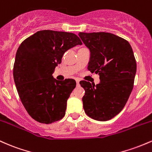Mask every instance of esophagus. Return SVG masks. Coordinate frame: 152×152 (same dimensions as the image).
I'll use <instances>...</instances> for the list:
<instances>
[{
	"label": "esophagus",
	"instance_id": "esophagus-1",
	"mask_svg": "<svg viewBox=\"0 0 152 152\" xmlns=\"http://www.w3.org/2000/svg\"><path fill=\"white\" fill-rule=\"evenodd\" d=\"M76 83H77V86H78V85H80V80L78 79L76 80Z\"/></svg>",
	"mask_w": 152,
	"mask_h": 152
}]
</instances>
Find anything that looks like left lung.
I'll return each instance as SVG.
<instances>
[{"label":"left lung","mask_w":152,"mask_h":152,"mask_svg":"<svg viewBox=\"0 0 152 152\" xmlns=\"http://www.w3.org/2000/svg\"><path fill=\"white\" fill-rule=\"evenodd\" d=\"M79 37L90 52L88 69L100 76V83L80 82L84 88L85 113L93 119L106 121L125 106L134 88L136 62L130 44L106 32L84 33Z\"/></svg>","instance_id":"8db88e82"}]
</instances>
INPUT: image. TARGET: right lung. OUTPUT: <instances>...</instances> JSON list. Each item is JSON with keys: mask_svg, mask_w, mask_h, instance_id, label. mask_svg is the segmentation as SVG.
Instances as JSON below:
<instances>
[{"mask_svg": "<svg viewBox=\"0 0 152 152\" xmlns=\"http://www.w3.org/2000/svg\"><path fill=\"white\" fill-rule=\"evenodd\" d=\"M81 44L73 33L42 30L26 39L18 47L13 78L22 104L37 121L52 124L65 115L67 99L76 82L57 80L52 74L64 52Z\"/></svg>", "mask_w": 152, "mask_h": 152, "instance_id": "1", "label": "right lung"}]
</instances>
